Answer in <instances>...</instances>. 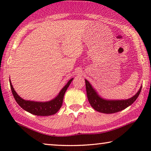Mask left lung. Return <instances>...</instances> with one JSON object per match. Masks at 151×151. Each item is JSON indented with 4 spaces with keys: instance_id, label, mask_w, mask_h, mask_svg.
Returning a JSON list of instances; mask_svg holds the SVG:
<instances>
[{
    "instance_id": "1",
    "label": "left lung",
    "mask_w": 151,
    "mask_h": 151,
    "mask_svg": "<svg viewBox=\"0 0 151 151\" xmlns=\"http://www.w3.org/2000/svg\"><path fill=\"white\" fill-rule=\"evenodd\" d=\"M86 84V91H87V98L90 103L91 106L98 112L107 113H114L119 112L130 106L136 100L141 90V86L137 93L133 97L128 99L121 100H106L101 98L97 93L94 88L92 87L87 80L85 79Z\"/></svg>"
}]
</instances>
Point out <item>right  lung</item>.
<instances>
[{"instance_id": "obj_1", "label": "right lung", "mask_w": 151, "mask_h": 151, "mask_svg": "<svg viewBox=\"0 0 151 151\" xmlns=\"http://www.w3.org/2000/svg\"><path fill=\"white\" fill-rule=\"evenodd\" d=\"M73 78H72L67 84L61 89L60 93L53 99L48 101H34L25 100L21 98L14 90L10 79L11 90L15 101L19 106L27 112L32 113L37 116H50L54 115L60 109L63 105L64 95L65 94L68 87L71 83Z\"/></svg>"}]
</instances>
